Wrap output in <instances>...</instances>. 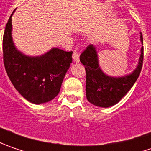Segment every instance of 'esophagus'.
<instances>
[{
	"instance_id": "esophagus-1",
	"label": "esophagus",
	"mask_w": 151,
	"mask_h": 151,
	"mask_svg": "<svg viewBox=\"0 0 151 151\" xmlns=\"http://www.w3.org/2000/svg\"><path fill=\"white\" fill-rule=\"evenodd\" d=\"M73 58L74 62H76V63H78L79 62V54L76 50H74L73 53Z\"/></svg>"
}]
</instances>
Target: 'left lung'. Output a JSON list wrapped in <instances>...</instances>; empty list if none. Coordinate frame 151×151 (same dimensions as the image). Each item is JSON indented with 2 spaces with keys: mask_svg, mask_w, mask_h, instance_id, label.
<instances>
[{
  "mask_svg": "<svg viewBox=\"0 0 151 151\" xmlns=\"http://www.w3.org/2000/svg\"><path fill=\"white\" fill-rule=\"evenodd\" d=\"M140 41L143 44L142 33ZM79 58L86 72L87 100L96 106L109 107L120 101L138 79L143 66L144 46L141 48L140 57L136 69L128 75L118 78L111 77L103 73L99 66L98 55L93 45H88Z\"/></svg>",
  "mask_w": 151,
  "mask_h": 151,
  "instance_id": "obj_1",
  "label": "left lung"
}]
</instances>
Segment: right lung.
<instances>
[{
    "label": "right lung",
    "instance_id": "1",
    "mask_svg": "<svg viewBox=\"0 0 151 151\" xmlns=\"http://www.w3.org/2000/svg\"><path fill=\"white\" fill-rule=\"evenodd\" d=\"M12 14L6 25L2 42L6 73L13 86L27 101L37 105L50 101L60 92L63 78L72 63L73 51L52 48L40 56L21 53L16 49L12 38Z\"/></svg>",
    "mask_w": 151,
    "mask_h": 151
}]
</instances>
